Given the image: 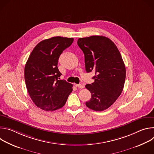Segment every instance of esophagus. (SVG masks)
<instances>
[{
    "label": "esophagus",
    "instance_id": "obj_1",
    "mask_svg": "<svg viewBox=\"0 0 154 154\" xmlns=\"http://www.w3.org/2000/svg\"><path fill=\"white\" fill-rule=\"evenodd\" d=\"M75 85L76 87H77V88H80V89H83L84 88V86L82 84H75Z\"/></svg>",
    "mask_w": 154,
    "mask_h": 154
}]
</instances>
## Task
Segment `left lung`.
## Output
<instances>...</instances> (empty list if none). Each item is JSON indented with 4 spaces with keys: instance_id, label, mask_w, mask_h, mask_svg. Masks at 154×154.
Here are the masks:
<instances>
[{
    "instance_id": "left-lung-1",
    "label": "left lung",
    "mask_w": 154,
    "mask_h": 154,
    "mask_svg": "<svg viewBox=\"0 0 154 154\" xmlns=\"http://www.w3.org/2000/svg\"><path fill=\"white\" fill-rule=\"evenodd\" d=\"M77 45L85 55L86 71L95 72L94 82L85 86L91 94L86 105L103 111L114 103L124 88L126 71L121 55L115 43L103 36L79 38Z\"/></svg>"
}]
</instances>
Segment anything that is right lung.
Wrapping results in <instances>:
<instances>
[{"label":"right lung","mask_w":154,"mask_h":154,"mask_svg":"<svg viewBox=\"0 0 154 154\" xmlns=\"http://www.w3.org/2000/svg\"><path fill=\"white\" fill-rule=\"evenodd\" d=\"M74 41L72 38L52 37L41 41L31 52L24 69L28 93L34 103L45 111L63 107L72 91V85L60 80L57 64L63 51Z\"/></svg>","instance_id":"right-lung-1"}]
</instances>
